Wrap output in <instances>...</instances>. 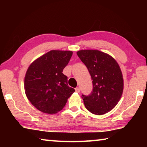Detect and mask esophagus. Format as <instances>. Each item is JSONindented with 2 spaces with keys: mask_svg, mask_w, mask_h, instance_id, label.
Listing matches in <instances>:
<instances>
[{
  "mask_svg": "<svg viewBox=\"0 0 147 147\" xmlns=\"http://www.w3.org/2000/svg\"><path fill=\"white\" fill-rule=\"evenodd\" d=\"M75 91L76 93H80V89L79 88H75Z\"/></svg>",
  "mask_w": 147,
  "mask_h": 147,
  "instance_id": "34e87169",
  "label": "esophagus"
}]
</instances>
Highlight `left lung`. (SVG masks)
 Masks as SVG:
<instances>
[{
    "label": "left lung",
    "instance_id": "8db88e82",
    "mask_svg": "<svg viewBox=\"0 0 147 147\" xmlns=\"http://www.w3.org/2000/svg\"><path fill=\"white\" fill-rule=\"evenodd\" d=\"M76 54L93 80L91 94H82L85 107L95 115L108 113L117 104L123 94L124 83L120 67L111 56L97 50H82Z\"/></svg>",
    "mask_w": 147,
    "mask_h": 147
}]
</instances>
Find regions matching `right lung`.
Here are the masks:
<instances>
[{
	"mask_svg": "<svg viewBox=\"0 0 147 147\" xmlns=\"http://www.w3.org/2000/svg\"><path fill=\"white\" fill-rule=\"evenodd\" d=\"M73 52L53 50L32 62L24 77V90L31 104L42 112L54 114L64 108L74 92L63 74Z\"/></svg>",
	"mask_w": 147,
	"mask_h": 147,
	"instance_id": "1",
	"label": "right lung"
}]
</instances>
